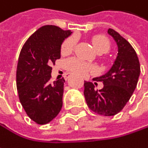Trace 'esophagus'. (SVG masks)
<instances>
[{
    "label": "esophagus",
    "instance_id": "1",
    "mask_svg": "<svg viewBox=\"0 0 148 148\" xmlns=\"http://www.w3.org/2000/svg\"><path fill=\"white\" fill-rule=\"evenodd\" d=\"M69 76H70V74H68V73H67V74H64V77H66V78H69Z\"/></svg>",
    "mask_w": 148,
    "mask_h": 148
}]
</instances>
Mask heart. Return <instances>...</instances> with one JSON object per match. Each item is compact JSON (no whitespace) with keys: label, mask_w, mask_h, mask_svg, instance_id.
Returning a JSON list of instances; mask_svg holds the SVG:
<instances>
[{"label":"heart","mask_w":148,"mask_h":148,"mask_svg":"<svg viewBox=\"0 0 148 148\" xmlns=\"http://www.w3.org/2000/svg\"><path fill=\"white\" fill-rule=\"evenodd\" d=\"M77 43V37L75 35L69 36L67 38L62 45V53L64 55L71 53L74 49V46ZM92 43L95 49V50L99 54H104L107 53L110 49V40L103 35H95L92 38ZM65 68L78 75L84 76L89 72H92L93 70V68L90 66L89 64L84 62L83 61L78 59V58H69L65 62Z\"/></svg>","instance_id":"heart-1"}]
</instances>
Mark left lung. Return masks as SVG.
Segmentation results:
<instances>
[{"mask_svg":"<svg viewBox=\"0 0 148 148\" xmlns=\"http://www.w3.org/2000/svg\"><path fill=\"white\" fill-rule=\"evenodd\" d=\"M108 33L118 46L117 57L111 69L94 81L103 82L101 90H94L92 82H84V95L87 106L101 116H114L120 112L132 96L140 72L137 54L131 45L113 29Z\"/></svg>","mask_w":148,"mask_h":148,"instance_id":"obj_1","label":"left lung"}]
</instances>
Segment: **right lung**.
Segmentation results:
<instances>
[{"label":"right lung","instance_id":"obj_1","mask_svg":"<svg viewBox=\"0 0 148 148\" xmlns=\"http://www.w3.org/2000/svg\"><path fill=\"white\" fill-rule=\"evenodd\" d=\"M71 33L56 25H44L21 49L16 72L18 99L27 116L38 124L49 123L62 110L65 80L50 81L51 65L60 59L62 44Z\"/></svg>","mask_w":148,"mask_h":148}]
</instances>
